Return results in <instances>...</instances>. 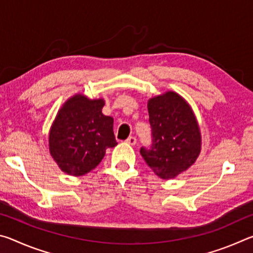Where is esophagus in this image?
I'll use <instances>...</instances> for the list:
<instances>
[{"instance_id":"esophagus-1","label":"esophagus","mask_w":253,"mask_h":253,"mask_svg":"<svg viewBox=\"0 0 253 253\" xmlns=\"http://www.w3.org/2000/svg\"><path fill=\"white\" fill-rule=\"evenodd\" d=\"M126 143H127V144H129V145H131V146H135L136 143H137V139L135 138V137L129 136V137H128V138L126 139Z\"/></svg>"}]
</instances>
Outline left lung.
Listing matches in <instances>:
<instances>
[{
	"instance_id": "obj_1",
	"label": "left lung",
	"mask_w": 253,
	"mask_h": 253,
	"mask_svg": "<svg viewBox=\"0 0 253 253\" xmlns=\"http://www.w3.org/2000/svg\"><path fill=\"white\" fill-rule=\"evenodd\" d=\"M153 144L140 148L145 162L158 177L172 179L194 164L202 148L199 123L190 104L175 91L147 102Z\"/></svg>"
}]
</instances>
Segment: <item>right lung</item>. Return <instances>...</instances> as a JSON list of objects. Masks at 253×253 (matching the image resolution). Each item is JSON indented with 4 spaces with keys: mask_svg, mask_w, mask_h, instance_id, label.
<instances>
[{
    "mask_svg": "<svg viewBox=\"0 0 253 253\" xmlns=\"http://www.w3.org/2000/svg\"><path fill=\"white\" fill-rule=\"evenodd\" d=\"M104 106L102 98L76 93L59 109L49 131V152L62 172L83 176L117 145L114 119L102 114Z\"/></svg>",
    "mask_w": 253,
    "mask_h": 253,
    "instance_id": "right-lung-1",
    "label": "right lung"
}]
</instances>
